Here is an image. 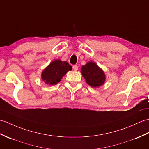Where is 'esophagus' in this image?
Here are the masks:
<instances>
[{"label": "esophagus", "instance_id": "obj_1", "mask_svg": "<svg viewBox=\"0 0 149 149\" xmlns=\"http://www.w3.org/2000/svg\"><path fill=\"white\" fill-rule=\"evenodd\" d=\"M73 68H74V70H75V71H77V70H78V66L77 65H74L73 66Z\"/></svg>", "mask_w": 149, "mask_h": 149}]
</instances>
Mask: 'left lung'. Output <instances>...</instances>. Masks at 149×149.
<instances>
[{
    "mask_svg": "<svg viewBox=\"0 0 149 149\" xmlns=\"http://www.w3.org/2000/svg\"><path fill=\"white\" fill-rule=\"evenodd\" d=\"M81 74L86 82L92 88H98L105 82V72L94 61H88L81 67Z\"/></svg>",
    "mask_w": 149,
    "mask_h": 149,
    "instance_id": "8db88e82",
    "label": "left lung"
}]
</instances>
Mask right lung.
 Returning <instances> with one entry per match:
<instances>
[{
	"label": "right lung",
	"mask_w": 149,
	"mask_h": 149,
	"mask_svg": "<svg viewBox=\"0 0 149 149\" xmlns=\"http://www.w3.org/2000/svg\"><path fill=\"white\" fill-rule=\"evenodd\" d=\"M72 67L67 61L60 60H54L45 68L41 74L42 80L47 84L56 85L60 82L62 77L68 71L72 70Z\"/></svg>",
	"instance_id": "add662e5"
}]
</instances>
